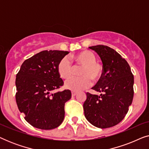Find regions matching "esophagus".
I'll return each mask as SVG.
<instances>
[{"mask_svg":"<svg viewBox=\"0 0 149 149\" xmlns=\"http://www.w3.org/2000/svg\"><path fill=\"white\" fill-rule=\"evenodd\" d=\"M77 94V91H72V96H75Z\"/></svg>","mask_w":149,"mask_h":149,"instance_id":"34e87169","label":"esophagus"}]
</instances>
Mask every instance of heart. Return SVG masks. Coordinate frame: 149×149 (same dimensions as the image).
I'll use <instances>...</instances> for the list:
<instances>
[{
	"label": "heart",
	"instance_id": "1",
	"mask_svg": "<svg viewBox=\"0 0 149 149\" xmlns=\"http://www.w3.org/2000/svg\"><path fill=\"white\" fill-rule=\"evenodd\" d=\"M76 63L75 67H82L79 76L80 78H70L64 83L65 88L74 91H82L90 86L93 81L99 80L103 73L102 66L96 62V58L92 52L85 50L73 56ZM74 68L67 58L60 60L58 66V71L62 79L70 78L73 74Z\"/></svg>",
	"mask_w": 149,
	"mask_h": 149
}]
</instances>
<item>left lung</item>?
Here are the masks:
<instances>
[{"label": "left lung", "mask_w": 149, "mask_h": 149, "mask_svg": "<svg viewBox=\"0 0 149 149\" xmlns=\"http://www.w3.org/2000/svg\"><path fill=\"white\" fill-rule=\"evenodd\" d=\"M97 53L103 73L93 90L100 95L87 93L83 103L85 117L98 128L115 126L123 119L134 97V76L130 65L113 49L105 45L89 47Z\"/></svg>", "instance_id": "obj_1"}]
</instances>
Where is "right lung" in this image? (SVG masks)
<instances>
[{
    "mask_svg": "<svg viewBox=\"0 0 149 149\" xmlns=\"http://www.w3.org/2000/svg\"><path fill=\"white\" fill-rule=\"evenodd\" d=\"M68 54L64 51H42L24 61L16 75L18 109L34 127L52 130L64 120V105L70 99V91L51 92L63 85L58 66Z\"/></svg>",
    "mask_w": 149,
    "mask_h": 149,
    "instance_id": "add662e5",
    "label": "right lung"
}]
</instances>
